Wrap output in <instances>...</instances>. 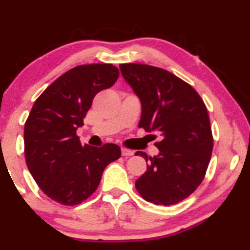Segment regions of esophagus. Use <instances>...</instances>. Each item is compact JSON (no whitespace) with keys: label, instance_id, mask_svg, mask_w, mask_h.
I'll use <instances>...</instances> for the list:
<instances>
[{"label":"esophagus","instance_id":"1","mask_svg":"<svg viewBox=\"0 0 250 250\" xmlns=\"http://www.w3.org/2000/svg\"><path fill=\"white\" fill-rule=\"evenodd\" d=\"M122 156H124V157L133 156V151H132V150H128L126 148H122Z\"/></svg>","mask_w":250,"mask_h":250}]
</instances>
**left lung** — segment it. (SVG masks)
Masks as SVG:
<instances>
[{"label": "left lung", "mask_w": 250, "mask_h": 250, "mask_svg": "<svg viewBox=\"0 0 250 250\" xmlns=\"http://www.w3.org/2000/svg\"><path fill=\"white\" fill-rule=\"evenodd\" d=\"M119 68L141 101L139 127L160 139L157 156L135 152L149 160L136 190L149 203L175 205L199 187L209 164L213 135L206 105L191 85L165 69L141 63Z\"/></svg>", "instance_id": "obj_1"}]
</instances>
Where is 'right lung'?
<instances>
[{
	"label": "right lung",
	"instance_id": "add662e5",
	"mask_svg": "<svg viewBox=\"0 0 250 250\" xmlns=\"http://www.w3.org/2000/svg\"><path fill=\"white\" fill-rule=\"evenodd\" d=\"M119 70L111 63L82 64L57 78L37 98L25 123V158L41 190L64 206L86 200L121 148L82 146L76 135L97 93L111 87Z\"/></svg>",
	"mask_w": 250,
	"mask_h": 250
}]
</instances>
